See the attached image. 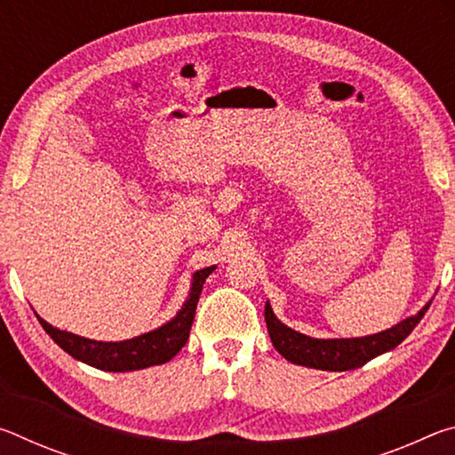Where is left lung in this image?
Here are the masks:
<instances>
[{
	"mask_svg": "<svg viewBox=\"0 0 455 455\" xmlns=\"http://www.w3.org/2000/svg\"><path fill=\"white\" fill-rule=\"evenodd\" d=\"M427 309L429 303L418 315L402 321L395 327L357 339H311L297 333L275 317L268 301L265 305V321L275 349L291 363L323 369V371H349V369L363 367L367 361L397 347L423 319Z\"/></svg>",
	"mask_w": 455,
	"mask_h": 455,
	"instance_id": "8db88e82",
	"label": "left lung"
}]
</instances>
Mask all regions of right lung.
<instances>
[{
  "label": "right lung",
  "mask_w": 455,
  "mask_h": 455,
  "mask_svg": "<svg viewBox=\"0 0 455 455\" xmlns=\"http://www.w3.org/2000/svg\"><path fill=\"white\" fill-rule=\"evenodd\" d=\"M212 271L214 267L203 268V271L195 273V276H192L190 297L171 323H166V325L156 331H150V333L146 335L128 339V341H92V339H84L80 335L52 327L50 323H45L42 317H37V321L42 323L45 333H48L66 353H70L74 359L84 361V363H88L92 367L102 369V371H134V369L160 365L171 361L176 353L184 347V343L188 341L198 297L200 292H203L206 276Z\"/></svg>",
  "instance_id": "right-lung-1"
}]
</instances>
